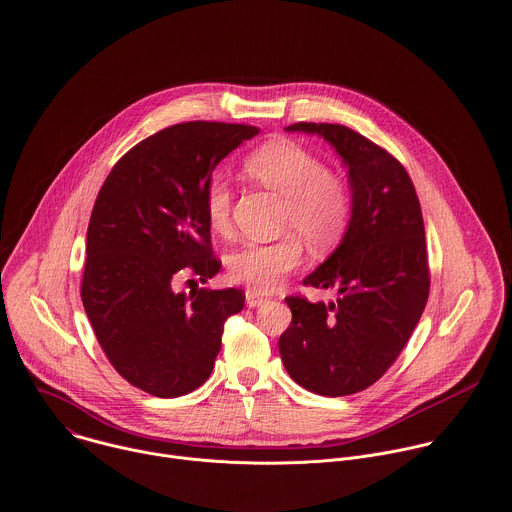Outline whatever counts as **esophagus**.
<instances>
[{"label": "esophagus", "mask_w": 512, "mask_h": 512, "mask_svg": "<svg viewBox=\"0 0 512 512\" xmlns=\"http://www.w3.org/2000/svg\"><path fill=\"white\" fill-rule=\"evenodd\" d=\"M245 299H247V305H249V307H259V305H263V303L267 301V295H263V293H257V291H251V289H247V293H245Z\"/></svg>", "instance_id": "esophagus-1"}]
</instances>
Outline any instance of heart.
<instances>
[{
    "label": "heart",
    "instance_id": "1",
    "mask_svg": "<svg viewBox=\"0 0 512 512\" xmlns=\"http://www.w3.org/2000/svg\"><path fill=\"white\" fill-rule=\"evenodd\" d=\"M249 181L279 195L283 209L273 243H243L227 255L229 279L251 291L275 289L303 259L301 239L313 249H331L350 229L354 201L348 183L309 148L289 138H275L253 150L243 164ZM203 209L211 231L231 229L233 191L221 177L205 189Z\"/></svg>",
    "mask_w": 512,
    "mask_h": 512
}]
</instances>
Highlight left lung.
<instances>
[{
    "label": "left lung",
    "mask_w": 512,
    "mask_h": 512,
    "mask_svg": "<svg viewBox=\"0 0 512 512\" xmlns=\"http://www.w3.org/2000/svg\"><path fill=\"white\" fill-rule=\"evenodd\" d=\"M291 132H317L344 158L354 213L342 243L307 287H335L331 303L285 297L293 317L279 337L289 376L319 396L370 388L398 360L430 293L424 221L402 162L360 132L327 122H295Z\"/></svg>",
    "instance_id": "left-lung-1"
}]
</instances>
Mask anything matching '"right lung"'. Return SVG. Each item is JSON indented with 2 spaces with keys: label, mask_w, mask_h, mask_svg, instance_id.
Wrapping results in <instances>:
<instances>
[{
  "label": "right lung",
  "mask_w": 512,
  "mask_h": 512,
  "mask_svg": "<svg viewBox=\"0 0 512 512\" xmlns=\"http://www.w3.org/2000/svg\"><path fill=\"white\" fill-rule=\"evenodd\" d=\"M257 126L193 120L132 146L106 177L88 225L82 303L98 344L134 388L185 396L207 382L241 289L175 291L221 269L203 197L215 166Z\"/></svg>",
  "instance_id": "add662e5"
}]
</instances>
